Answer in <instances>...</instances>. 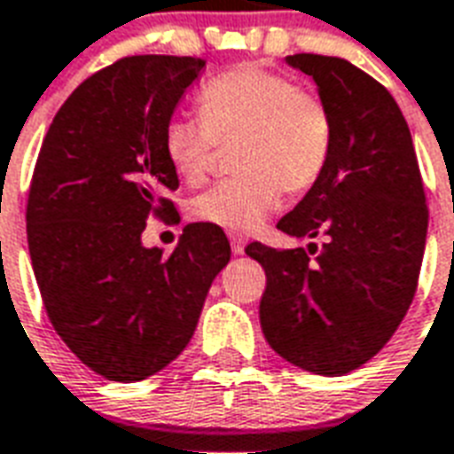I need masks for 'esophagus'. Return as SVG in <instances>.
<instances>
[{
  "label": "esophagus",
  "mask_w": 454,
  "mask_h": 454,
  "mask_svg": "<svg viewBox=\"0 0 454 454\" xmlns=\"http://www.w3.org/2000/svg\"><path fill=\"white\" fill-rule=\"evenodd\" d=\"M231 250H233V254H243L245 253V238L243 236H231Z\"/></svg>",
  "instance_id": "1"
}]
</instances>
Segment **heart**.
Returning a JSON list of instances; mask_svg holds the SVG:
<instances>
[{
	"label": "heart",
	"instance_id": "b5f03b06",
	"mask_svg": "<svg viewBox=\"0 0 454 454\" xmlns=\"http://www.w3.org/2000/svg\"><path fill=\"white\" fill-rule=\"evenodd\" d=\"M200 115L163 124V153L187 184L204 183L218 144H233L238 177L192 201L201 223L247 233L281 204V192H308L332 153V115L317 96L257 65L218 74L197 96Z\"/></svg>",
	"mask_w": 454,
	"mask_h": 454
}]
</instances>
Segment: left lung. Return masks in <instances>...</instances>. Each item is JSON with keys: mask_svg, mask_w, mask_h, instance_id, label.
I'll return each mask as SVG.
<instances>
[{"mask_svg": "<svg viewBox=\"0 0 454 454\" xmlns=\"http://www.w3.org/2000/svg\"><path fill=\"white\" fill-rule=\"evenodd\" d=\"M286 62L317 83L332 115V153L277 228L325 243H250L245 253L267 274L260 322L270 347L288 364L334 378L371 361L404 320L428 209L411 132L389 90L341 57L303 52Z\"/></svg>", "mask_w": 454, "mask_h": 454, "instance_id": "left-lung-1", "label": "left lung"}]
</instances>
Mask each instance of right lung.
I'll return each mask as SVG.
<instances>
[{
  "label": "right lung",
  "mask_w": 454,
  "mask_h": 454,
  "mask_svg": "<svg viewBox=\"0 0 454 454\" xmlns=\"http://www.w3.org/2000/svg\"><path fill=\"white\" fill-rule=\"evenodd\" d=\"M200 57L134 55L100 69L57 110L30 180L26 231L55 332L90 371L137 382L194 334L226 233L187 223L163 254L144 247L151 216L176 218L163 124L204 69Z\"/></svg>",
  "instance_id": "right-lung-1"
}]
</instances>
